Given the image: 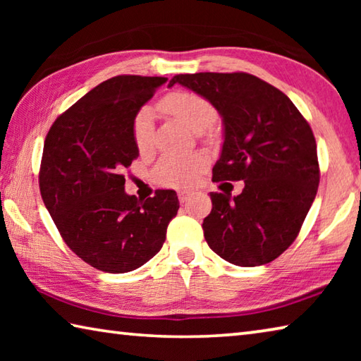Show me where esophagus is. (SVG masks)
Here are the masks:
<instances>
[{
    "label": "esophagus",
    "instance_id": "esophagus-1",
    "mask_svg": "<svg viewBox=\"0 0 361 361\" xmlns=\"http://www.w3.org/2000/svg\"><path fill=\"white\" fill-rule=\"evenodd\" d=\"M191 195H192V191H188V189H180V191H178V199H180L181 204L188 202Z\"/></svg>",
    "mask_w": 361,
    "mask_h": 361
}]
</instances>
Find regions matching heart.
Instances as JSON below:
<instances>
[{
  "instance_id": "b5f03b06",
  "label": "heart",
  "mask_w": 361,
  "mask_h": 361,
  "mask_svg": "<svg viewBox=\"0 0 361 361\" xmlns=\"http://www.w3.org/2000/svg\"><path fill=\"white\" fill-rule=\"evenodd\" d=\"M162 109L181 119L194 132L202 133L215 124L218 111L209 100L192 92H173L161 102ZM133 140L140 151H148L154 138V111L143 106L133 118ZM207 166V159L200 152L192 154H167L159 161L154 170L161 185L185 188L192 185Z\"/></svg>"
}]
</instances>
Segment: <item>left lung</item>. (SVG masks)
<instances>
[{"instance_id": "obj_1", "label": "left lung", "mask_w": 361, "mask_h": 361, "mask_svg": "<svg viewBox=\"0 0 361 361\" xmlns=\"http://www.w3.org/2000/svg\"><path fill=\"white\" fill-rule=\"evenodd\" d=\"M223 119L213 181H239V195L210 192L204 219L209 247L231 264L253 267L282 255L298 237L319 189L312 129L283 92L248 73L176 75Z\"/></svg>"}]
</instances>
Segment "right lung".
Wrapping results in <instances>:
<instances>
[{"label": "right lung", "instance_id": "right-lung-1", "mask_svg": "<svg viewBox=\"0 0 361 361\" xmlns=\"http://www.w3.org/2000/svg\"><path fill=\"white\" fill-rule=\"evenodd\" d=\"M157 76H114L59 116L49 130L39 170L47 212L79 258L109 274L135 271L166 242L180 209L172 189L138 200L122 172L138 157L133 118L156 89Z\"/></svg>", "mask_w": 361, "mask_h": 361}]
</instances>
